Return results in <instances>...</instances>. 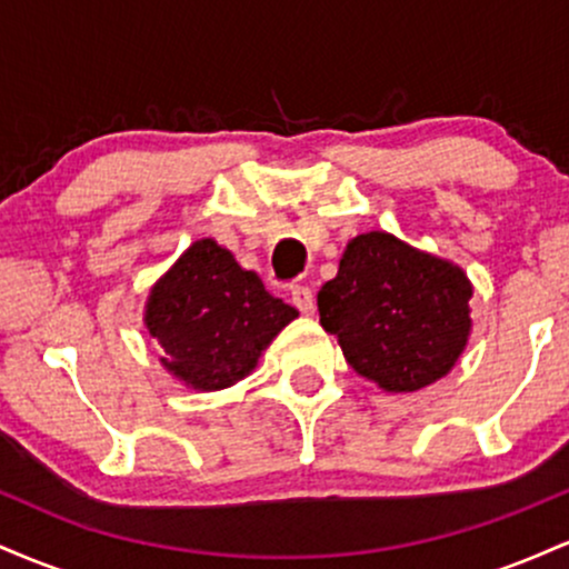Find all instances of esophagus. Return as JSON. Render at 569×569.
<instances>
[{"label": "esophagus", "instance_id": "34e87169", "mask_svg": "<svg viewBox=\"0 0 569 569\" xmlns=\"http://www.w3.org/2000/svg\"><path fill=\"white\" fill-rule=\"evenodd\" d=\"M291 302L299 312H305V316H312V310H316V299H312V291L307 289V286H297V289H291Z\"/></svg>", "mask_w": 569, "mask_h": 569}]
</instances>
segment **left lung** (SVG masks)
<instances>
[{"label": "left lung", "mask_w": 569, "mask_h": 569, "mask_svg": "<svg viewBox=\"0 0 569 569\" xmlns=\"http://www.w3.org/2000/svg\"><path fill=\"white\" fill-rule=\"evenodd\" d=\"M473 286L460 267L388 232L352 238L318 291L321 326L345 358L388 393L441 380L471 335Z\"/></svg>", "instance_id": "obj_1"}]
</instances>
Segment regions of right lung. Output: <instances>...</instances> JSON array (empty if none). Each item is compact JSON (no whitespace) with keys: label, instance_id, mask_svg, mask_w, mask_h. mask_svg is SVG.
<instances>
[{"label":"right lung","instance_id":"obj_1","mask_svg":"<svg viewBox=\"0 0 569 569\" xmlns=\"http://www.w3.org/2000/svg\"><path fill=\"white\" fill-rule=\"evenodd\" d=\"M297 316L257 272L202 238L152 286L143 323L160 342L162 367L208 393L251 375L262 350Z\"/></svg>","mask_w":569,"mask_h":569}]
</instances>
